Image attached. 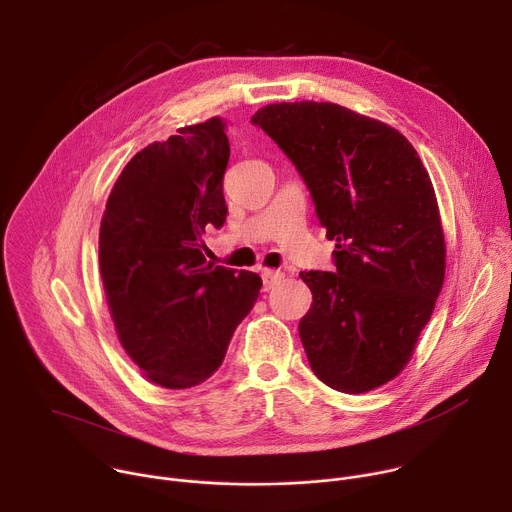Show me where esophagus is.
<instances>
[{"instance_id":"1","label":"esophagus","mask_w":512,"mask_h":512,"mask_svg":"<svg viewBox=\"0 0 512 512\" xmlns=\"http://www.w3.org/2000/svg\"><path fill=\"white\" fill-rule=\"evenodd\" d=\"M261 277H263V289L269 291V289H273L283 279V273L275 271V269H263Z\"/></svg>"}]
</instances>
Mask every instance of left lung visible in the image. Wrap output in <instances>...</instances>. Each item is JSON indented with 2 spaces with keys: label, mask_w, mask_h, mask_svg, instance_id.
Masks as SVG:
<instances>
[{
  "label": "left lung",
  "mask_w": 512,
  "mask_h": 512,
  "mask_svg": "<svg viewBox=\"0 0 512 512\" xmlns=\"http://www.w3.org/2000/svg\"><path fill=\"white\" fill-rule=\"evenodd\" d=\"M251 121L296 164L338 249L336 271L300 273L310 367L336 391H373L407 367L444 285L431 178L403 133L336 103H273Z\"/></svg>",
  "instance_id": "1"
}]
</instances>
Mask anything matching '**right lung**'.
Here are the masks:
<instances>
[{
    "label": "right lung",
    "mask_w": 512,
    "mask_h": 512,
    "mask_svg": "<svg viewBox=\"0 0 512 512\" xmlns=\"http://www.w3.org/2000/svg\"><path fill=\"white\" fill-rule=\"evenodd\" d=\"M227 123L210 117L137 152L101 218L99 269L117 338L152 383L190 389L225 358L259 298L261 277L206 261L223 227Z\"/></svg>",
    "instance_id": "1"
}]
</instances>
